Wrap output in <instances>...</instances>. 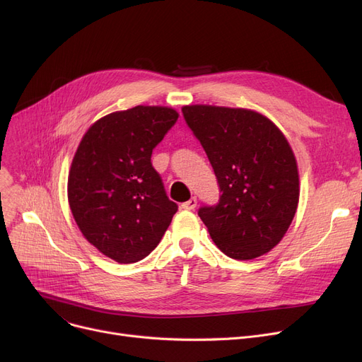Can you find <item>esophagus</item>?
<instances>
[{"instance_id":"obj_1","label":"esophagus","mask_w":362,"mask_h":362,"mask_svg":"<svg viewBox=\"0 0 362 362\" xmlns=\"http://www.w3.org/2000/svg\"><path fill=\"white\" fill-rule=\"evenodd\" d=\"M197 204H198L197 198H191L189 201L183 202L180 206L183 208V210H195V208H197Z\"/></svg>"}]
</instances>
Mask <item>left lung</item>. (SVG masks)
I'll list each match as a JSON object with an SVG mask.
<instances>
[{
	"label": "left lung",
	"mask_w": 362,
	"mask_h": 362,
	"mask_svg": "<svg viewBox=\"0 0 362 362\" xmlns=\"http://www.w3.org/2000/svg\"><path fill=\"white\" fill-rule=\"evenodd\" d=\"M183 117L217 177L220 198L198 216L233 259L267 254L281 240L299 201L298 165L273 122L245 108L186 105Z\"/></svg>",
	"instance_id": "8db88e82"
}]
</instances>
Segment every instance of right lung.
I'll list each match as a JSON object with an SVG mask.
<instances>
[{
  "label": "right lung",
  "mask_w": 362,
  "mask_h": 362,
  "mask_svg": "<svg viewBox=\"0 0 362 362\" xmlns=\"http://www.w3.org/2000/svg\"><path fill=\"white\" fill-rule=\"evenodd\" d=\"M177 117L167 107L111 112L88 129L71 161V214L88 242L120 264L154 251L177 211L151 163Z\"/></svg>",
  "instance_id": "obj_1"
}]
</instances>
